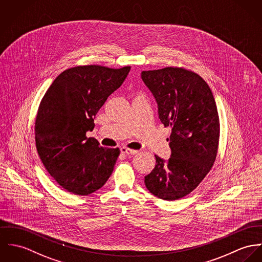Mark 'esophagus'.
<instances>
[{"label":"esophagus","mask_w":262,"mask_h":262,"mask_svg":"<svg viewBox=\"0 0 262 262\" xmlns=\"http://www.w3.org/2000/svg\"><path fill=\"white\" fill-rule=\"evenodd\" d=\"M120 151H121L122 154H124V155H127V156L136 155V154L138 152V150H137V149H132V148H127V147H124V146H122V147L120 148Z\"/></svg>","instance_id":"esophagus-1"}]
</instances>
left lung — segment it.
<instances>
[{
  "label": "left lung",
  "mask_w": 262,
  "mask_h": 262,
  "mask_svg": "<svg viewBox=\"0 0 262 262\" xmlns=\"http://www.w3.org/2000/svg\"><path fill=\"white\" fill-rule=\"evenodd\" d=\"M158 104L159 118L172 127L169 160L156 157L146 189L174 201L190 194L211 170L219 142V117L212 91L198 74L177 67L143 71Z\"/></svg>",
  "instance_id": "1"
}]
</instances>
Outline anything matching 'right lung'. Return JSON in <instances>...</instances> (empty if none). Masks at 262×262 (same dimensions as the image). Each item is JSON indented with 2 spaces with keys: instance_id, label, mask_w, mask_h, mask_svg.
I'll return each mask as SVG.
<instances>
[{
  "instance_id": "obj_1",
  "label": "right lung",
  "mask_w": 262,
  "mask_h": 262,
  "mask_svg": "<svg viewBox=\"0 0 262 262\" xmlns=\"http://www.w3.org/2000/svg\"><path fill=\"white\" fill-rule=\"evenodd\" d=\"M130 67L77 66L63 71L45 93L36 117L35 141L47 172L66 191L89 195L113 174L119 148L103 147L86 133Z\"/></svg>"
}]
</instances>
